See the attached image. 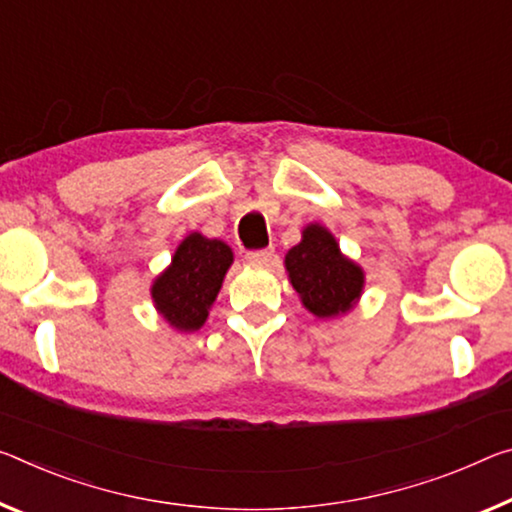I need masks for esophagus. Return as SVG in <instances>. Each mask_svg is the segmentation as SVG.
Wrapping results in <instances>:
<instances>
[{
	"instance_id": "obj_1",
	"label": "esophagus",
	"mask_w": 512,
	"mask_h": 512,
	"mask_svg": "<svg viewBox=\"0 0 512 512\" xmlns=\"http://www.w3.org/2000/svg\"><path fill=\"white\" fill-rule=\"evenodd\" d=\"M275 257V250L273 248H262V250H248L246 259L253 264H269L271 259Z\"/></svg>"
}]
</instances>
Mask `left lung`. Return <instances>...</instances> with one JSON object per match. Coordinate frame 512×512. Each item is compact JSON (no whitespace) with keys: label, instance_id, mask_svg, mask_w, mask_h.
<instances>
[{"label":"left lung","instance_id":"1","mask_svg":"<svg viewBox=\"0 0 512 512\" xmlns=\"http://www.w3.org/2000/svg\"><path fill=\"white\" fill-rule=\"evenodd\" d=\"M285 266L303 305L319 319L351 310L364 285L360 266L339 253L335 237L321 225L305 227L303 241L289 250Z\"/></svg>","mask_w":512,"mask_h":512}]
</instances>
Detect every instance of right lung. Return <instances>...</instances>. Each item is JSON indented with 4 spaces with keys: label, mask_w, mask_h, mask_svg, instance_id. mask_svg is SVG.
Returning a JSON list of instances; mask_svg holds the SVG:
<instances>
[{
    "label": "right lung",
    "mask_w": 512,
    "mask_h": 512,
    "mask_svg": "<svg viewBox=\"0 0 512 512\" xmlns=\"http://www.w3.org/2000/svg\"><path fill=\"white\" fill-rule=\"evenodd\" d=\"M230 264V246L218 239H205L198 232L189 234L177 248L173 264L154 280V305L177 330H198L207 321V310Z\"/></svg>",
    "instance_id": "right-lung-1"
}]
</instances>
